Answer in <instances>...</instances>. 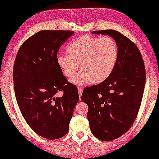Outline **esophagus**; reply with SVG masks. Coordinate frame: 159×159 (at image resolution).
I'll return each mask as SVG.
<instances>
[{"label":"esophagus","instance_id":"esophagus-1","mask_svg":"<svg viewBox=\"0 0 159 159\" xmlns=\"http://www.w3.org/2000/svg\"><path fill=\"white\" fill-rule=\"evenodd\" d=\"M78 91H79V97L80 99V97H81V95H82V93H83V89L81 88V87H79V88H78Z\"/></svg>","mask_w":159,"mask_h":159}]
</instances>
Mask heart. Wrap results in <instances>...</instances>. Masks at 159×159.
<instances>
[{"mask_svg": "<svg viewBox=\"0 0 159 159\" xmlns=\"http://www.w3.org/2000/svg\"><path fill=\"white\" fill-rule=\"evenodd\" d=\"M66 50L68 53L57 55V63L67 78L75 74L80 63L82 70L71 80L79 86L106 80L112 73L119 54L117 42L109 36H81L70 42Z\"/></svg>", "mask_w": 159, "mask_h": 159, "instance_id": "b5f03b06", "label": "heart"}]
</instances>
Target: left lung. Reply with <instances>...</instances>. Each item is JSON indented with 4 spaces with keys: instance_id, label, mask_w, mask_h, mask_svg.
<instances>
[{
    "instance_id": "1",
    "label": "left lung",
    "mask_w": 159,
    "mask_h": 159,
    "mask_svg": "<svg viewBox=\"0 0 159 159\" xmlns=\"http://www.w3.org/2000/svg\"><path fill=\"white\" fill-rule=\"evenodd\" d=\"M117 42L119 54L112 73L101 84L87 86L81 100L88 105L91 131L98 139L111 141L130 129L137 117L146 84L141 53L133 41L113 30L93 31Z\"/></svg>"
}]
</instances>
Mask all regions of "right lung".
Returning a JSON list of instances; mask_svg holds the SVG:
<instances>
[{
    "mask_svg": "<svg viewBox=\"0 0 159 159\" xmlns=\"http://www.w3.org/2000/svg\"><path fill=\"white\" fill-rule=\"evenodd\" d=\"M69 30H42L28 38L18 51L13 69L16 99L26 123L38 135L55 140L68 133L79 100L57 63L60 46L73 34ZM62 91V97L57 93Z\"/></svg>",
    "mask_w": 159,
    "mask_h": 159,
    "instance_id": "add662e5",
    "label": "right lung"
}]
</instances>
